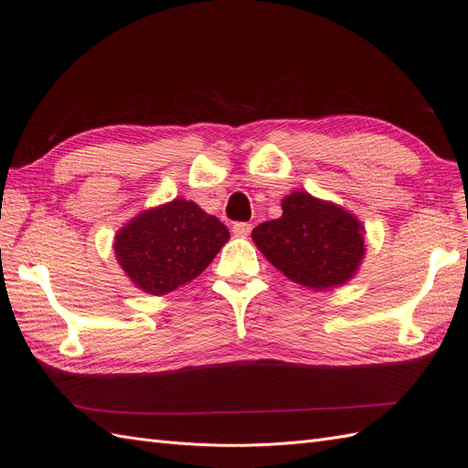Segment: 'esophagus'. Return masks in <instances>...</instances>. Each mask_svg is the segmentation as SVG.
Instances as JSON below:
<instances>
[{"mask_svg": "<svg viewBox=\"0 0 468 468\" xmlns=\"http://www.w3.org/2000/svg\"><path fill=\"white\" fill-rule=\"evenodd\" d=\"M251 223H245V221H237L235 225H233V233L237 235V237H245V235H249L251 233Z\"/></svg>", "mask_w": 468, "mask_h": 468, "instance_id": "34e87169", "label": "esophagus"}]
</instances>
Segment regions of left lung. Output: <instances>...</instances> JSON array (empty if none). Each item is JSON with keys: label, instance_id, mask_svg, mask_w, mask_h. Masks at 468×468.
<instances>
[{"label": "left lung", "instance_id": "1", "mask_svg": "<svg viewBox=\"0 0 468 468\" xmlns=\"http://www.w3.org/2000/svg\"><path fill=\"white\" fill-rule=\"evenodd\" d=\"M281 207L283 215L257 225L251 237L285 277L319 291L355 275L365 255V229L351 213L301 191Z\"/></svg>", "mask_w": 468, "mask_h": 468}]
</instances>
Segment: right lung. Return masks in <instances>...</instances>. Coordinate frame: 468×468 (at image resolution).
Returning <instances> with one entry per match:
<instances>
[{"label": "right lung", "mask_w": 468, "mask_h": 468, "mask_svg": "<svg viewBox=\"0 0 468 468\" xmlns=\"http://www.w3.org/2000/svg\"><path fill=\"white\" fill-rule=\"evenodd\" d=\"M227 239L229 231L215 215L173 199L127 223L115 235V255L139 289L165 295L201 275Z\"/></svg>", "instance_id": "add662e5"}]
</instances>
